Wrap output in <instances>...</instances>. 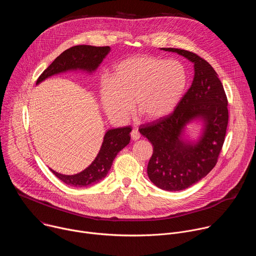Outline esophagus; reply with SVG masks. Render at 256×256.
Returning a JSON list of instances; mask_svg holds the SVG:
<instances>
[{"label": "esophagus", "instance_id": "34e87169", "mask_svg": "<svg viewBox=\"0 0 256 256\" xmlns=\"http://www.w3.org/2000/svg\"><path fill=\"white\" fill-rule=\"evenodd\" d=\"M130 136H132V138L134 140H138V138H140V132H138V130L134 128V130H132V132H130Z\"/></svg>", "mask_w": 256, "mask_h": 256}]
</instances>
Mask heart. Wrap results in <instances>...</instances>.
I'll list each match as a JSON object with an SVG mask.
<instances>
[{
	"mask_svg": "<svg viewBox=\"0 0 256 256\" xmlns=\"http://www.w3.org/2000/svg\"><path fill=\"white\" fill-rule=\"evenodd\" d=\"M188 70L180 62L154 56H136L114 66L109 78H102L99 96L106 114L126 120L136 112L149 120L170 114L184 96Z\"/></svg>",
	"mask_w": 256,
	"mask_h": 256,
	"instance_id": "obj_1",
	"label": "heart"
}]
</instances>
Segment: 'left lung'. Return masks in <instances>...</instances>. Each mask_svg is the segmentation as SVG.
<instances>
[{
    "mask_svg": "<svg viewBox=\"0 0 256 256\" xmlns=\"http://www.w3.org/2000/svg\"><path fill=\"white\" fill-rule=\"evenodd\" d=\"M162 50L192 60L194 78L171 114L142 124L138 130L153 146L147 168L150 180L161 190L178 192L196 184L216 166L229 120L228 99L218 74L206 60L186 50ZM198 117L206 124L201 140L194 145L182 141L184 126Z\"/></svg>",
    "mask_w": 256,
    "mask_h": 256,
    "instance_id": "1",
    "label": "left lung"
}]
</instances>
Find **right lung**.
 Segmentation results:
<instances>
[{
    "label": "right lung",
    "mask_w": 256,
    "mask_h": 256,
    "mask_svg": "<svg viewBox=\"0 0 256 256\" xmlns=\"http://www.w3.org/2000/svg\"><path fill=\"white\" fill-rule=\"evenodd\" d=\"M109 52H110V48L109 46H72L60 54L42 72V74L36 81V84L40 83L44 79L54 74H58V72H66L68 70L80 68L92 72L97 68V66L101 64ZM130 126L109 130L104 136L100 151L95 160L89 167L78 174L64 175L52 169L50 170L58 179H60L68 186L84 188L95 184L107 175L118 153L130 142Z\"/></svg>",
    "instance_id": "right-lung-1"
}]
</instances>
